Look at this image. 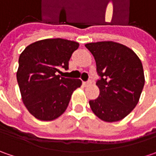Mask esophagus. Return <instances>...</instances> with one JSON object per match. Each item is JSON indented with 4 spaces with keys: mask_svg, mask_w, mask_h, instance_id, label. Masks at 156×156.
<instances>
[{
    "mask_svg": "<svg viewBox=\"0 0 156 156\" xmlns=\"http://www.w3.org/2000/svg\"><path fill=\"white\" fill-rule=\"evenodd\" d=\"M82 84H83V86H84V87H87V86H88V85L90 84V82H89V81H84Z\"/></svg>",
    "mask_w": 156,
    "mask_h": 156,
    "instance_id": "1",
    "label": "esophagus"
}]
</instances>
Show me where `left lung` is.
I'll return each instance as SVG.
<instances>
[{"instance_id":"obj_1","label":"left lung","mask_w":156,"mask_h":156,"mask_svg":"<svg viewBox=\"0 0 156 156\" xmlns=\"http://www.w3.org/2000/svg\"><path fill=\"white\" fill-rule=\"evenodd\" d=\"M94 57L100 94L89 101L94 114L107 122L122 120L137 105L145 78L141 60L126 46L114 41L85 45Z\"/></svg>"}]
</instances>
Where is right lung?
Returning <instances> with one entry per match:
<instances>
[{"label":"right lung","mask_w":156,"mask_h":156,"mask_svg":"<svg viewBox=\"0 0 156 156\" xmlns=\"http://www.w3.org/2000/svg\"><path fill=\"white\" fill-rule=\"evenodd\" d=\"M79 48L73 41L45 39L28 45L19 57L16 73L22 101L29 113L41 121H53L69 106L71 95L81 81L56 75L69 69L72 54Z\"/></svg>","instance_id":"1"}]
</instances>
